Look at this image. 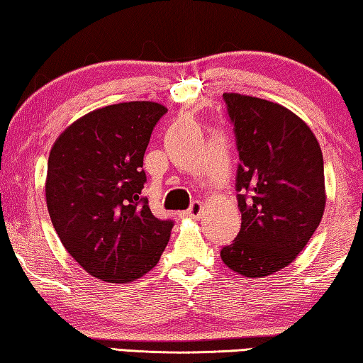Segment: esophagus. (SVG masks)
Masks as SVG:
<instances>
[{
	"mask_svg": "<svg viewBox=\"0 0 363 363\" xmlns=\"http://www.w3.org/2000/svg\"><path fill=\"white\" fill-rule=\"evenodd\" d=\"M201 214H203V204H201V203H193L191 208H189L183 216L191 217V219H199Z\"/></svg>",
	"mask_w": 363,
	"mask_h": 363,
	"instance_id": "1",
	"label": "esophagus"
}]
</instances>
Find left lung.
Here are the masks:
<instances>
[{
	"label": "left lung",
	"instance_id": "obj_1",
	"mask_svg": "<svg viewBox=\"0 0 363 363\" xmlns=\"http://www.w3.org/2000/svg\"><path fill=\"white\" fill-rule=\"evenodd\" d=\"M235 126L242 228L222 248L224 264L250 279L271 276L297 258L326 206L323 154L310 126L269 100L224 94Z\"/></svg>",
	"mask_w": 363,
	"mask_h": 363
}]
</instances>
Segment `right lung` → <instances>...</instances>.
<instances>
[{
	"mask_svg": "<svg viewBox=\"0 0 363 363\" xmlns=\"http://www.w3.org/2000/svg\"><path fill=\"white\" fill-rule=\"evenodd\" d=\"M165 111L149 100L107 105L72 121L50 150V219L66 252L100 281H136L169 243L174 224L141 196L144 152Z\"/></svg>",
	"mask_w": 363,
	"mask_h": 363,
	"instance_id": "1",
	"label": "right lung"
}]
</instances>
